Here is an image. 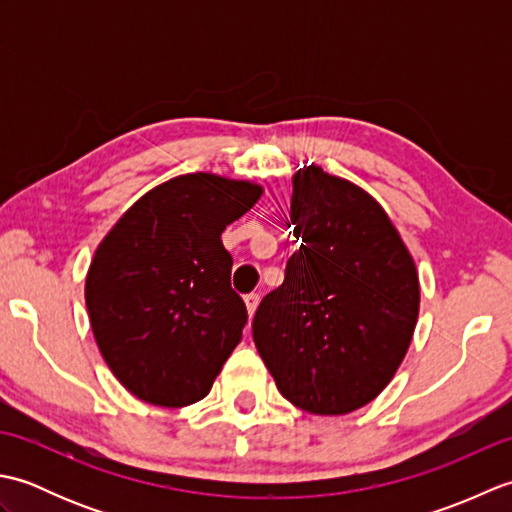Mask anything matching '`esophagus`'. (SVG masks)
Here are the masks:
<instances>
[{
	"mask_svg": "<svg viewBox=\"0 0 512 512\" xmlns=\"http://www.w3.org/2000/svg\"><path fill=\"white\" fill-rule=\"evenodd\" d=\"M244 301H246V310H248V314H250V317H253L255 310H257V306H259V295H257V292H250V295H246V297H244Z\"/></svg>",
	"mask_w": 512,
	"mask_h": 512,
	"instance_id": "1",
	"label": "esophagus"
}]
</instances>
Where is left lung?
Returning <instances> with one entry per match:
<instances>
[{
  "label": "left lung",
  "mask_w": 512,
  "mask_h": 512,
  "mask_svg": "<svg viewBox=\"0 0 512 512\" xmlns=\"http://www.w3.org/2000/svg\"><path fill=\"white\" fill-rule=\"evenodd\" d=\"M290 222L301 244L259 303L253 341L281 396L343 416L372 402L409 350L416 264L383 206L321 167L292 176Z\"/></svg>",
  "instance_id": "obj_1"
}]
</instances>
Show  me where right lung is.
Listing matches in <instances>:
<instances>
[{
	"instance_id": "add662e5",
	"label": "right lung",
	"mask_w": 512,
	"mask_h": 512,
	"mask_svg": "<svg viewBox=\"0 0 512 512\" xmlns=\"http://www.w3.org/2000/svg\"><path fill=\"white\" fill-rule=\"evenodd\" d=\"M262 193L253 182L187 173L145 193L103 237L85 306L96 345L129 394L187 407L211 391L248 321L222 231Z\"/></svg>"
}]
</instances>
